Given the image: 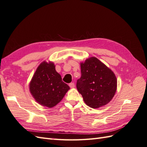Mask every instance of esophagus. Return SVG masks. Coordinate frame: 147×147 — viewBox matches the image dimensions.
Here are the masks:
<instances>
[{
	"label": "esophagus",
	"mask_w": 147,
	"mask_h": 147,
	"mask_svg": "<svg viewBox=\"0 0 147 147\" xmlns=\"http://www.w3.org/2000/svg\"><path fill=\"white\" fill-rule=\"evenodd\" d=\"M69 86L71 88H74L75 87V84H74V83H69Z\"/></svg>",
	"instance_id": "esophagus-1"
}]
</instances>
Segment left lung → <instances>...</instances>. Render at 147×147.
<instances>
[{
    "instance_id": "1",
    "label": "left lung",
    "mask_w": 147,
    "mask_h": 147,
    "mask_svg": "<svg viewBox=\"0 0 147 147\" xmlns=\"http://www.w3.org/2000/svg\"><path fill=\"white\" fill-rule=\"evenodd\" d=\"M80 65L82 76L77 80V88L84 102L93 109L107 104L117 91L114 73L95 57L87 59Z\"/></svg>"
}]
</instances>
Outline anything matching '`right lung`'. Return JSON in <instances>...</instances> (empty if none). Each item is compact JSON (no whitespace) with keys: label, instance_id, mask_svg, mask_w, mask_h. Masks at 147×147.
<instances>
[{"label":"right lung","instance_id":"right-lung-1","mask_svg":"<svg viewBox=\"0 0 147 147\" xmlns=\"http://www.w3.org/2000/svg\"><path fill=\"white\" fill-rule=\"evenodd\" d=\"M29 88L35 100L49 108L58 104L70 89L56 71L54 64L45 61L40 64L35 71Z\"/></svg>","mask_w":147,"mask_h":147}]
</instances>
